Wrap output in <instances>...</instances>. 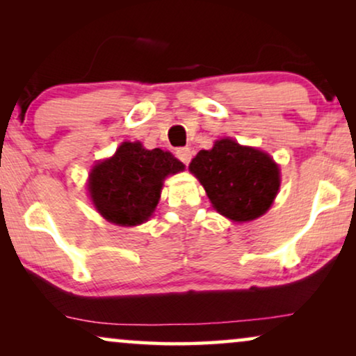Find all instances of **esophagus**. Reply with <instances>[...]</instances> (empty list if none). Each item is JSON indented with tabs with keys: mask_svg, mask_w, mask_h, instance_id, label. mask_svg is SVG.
<instances>
[{
	"mask_svg": "<svg viewBox=\"0 0 356 356\" xmlns=\"http://www.w3.org/2000/svg\"><path fill=\"white\" fill-rule=\"evenodd\" d=\"M177 157L181 160V162L184 165H188L189 162H191V157H193V150L189 147H179L177 150Z\"/></svg>",
	"mask_w": 356,
	"mask_h": 356,
	"instance_id": "esophagus-1",
	"label": "esophagus"
}]
</instances>
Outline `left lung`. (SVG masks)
Segmentation results:
<instances>
[{"mask_svg":"<svg viewBox=\"0 0 356 356\" xmlns=\"http://www.w3.org/2000/svg\"><path fill=\"white\" fill-rule=\"evenodd\" d=\"M213 209L233 222H250L269 211L280 188V170L269 154L227 138L201 150L189 163Z\"/></svg>","mask_w":356,"mask_h":356,"instance_id":"obj_1","label":"left lung"}]
</instances>
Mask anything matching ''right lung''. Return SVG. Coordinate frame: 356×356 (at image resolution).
Instances as JSON below:
<instances>
[{
	"mask_svg": "<svg viewBox=\"0 0 356 356\" xmlns=\"http://www.w3.org/2000/svg\"><path fill=\"white\" fill-rule=\"evenodd\" d=\"M183 170L184 165L162 149L123 143L113 157L90 170L87 188L102 217L115 225L134 227L152 216L163 179Z\"/></svg>",
	"mask_w": 356,
	"mask_h": 356,
	"instance_id": "right-lung-1",
	"label": "right lung"
}]
</instances>
